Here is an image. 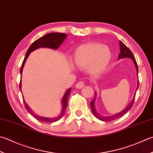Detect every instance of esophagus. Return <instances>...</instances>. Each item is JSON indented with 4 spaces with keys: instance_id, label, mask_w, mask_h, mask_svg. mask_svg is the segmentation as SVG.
<instances>
[{
    "instance_id": "34e87169",
    "label": "esophagus",
    "mask_w": 153,
    "mask_h": 153,
    "mask_svg": "<svg viewBox=\"0 0 153 153\" xmlns=\"http://www.w3.org/2000/svg\"><path fill=\"white\" fill-rule=\"evenodd\" d=\"M85 85V82L84 80H81V81H79L77 83L76 85V87L77 88H82Z\"/></svg>"
}]
</instances>
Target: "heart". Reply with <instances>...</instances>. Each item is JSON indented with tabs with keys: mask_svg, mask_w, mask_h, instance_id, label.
Returning <instances> with one entry per match:
<instances>
[{
	"mask_svg": "<svg viewBox=\"0 0 153 153\" xmlns=\"http://www.w3.org/2000/svg\"><path fill=\"white\" fill-rule=\"evenodd\" d=\"M111 60L109 48L96 42L86 43L79 46L74 54L73 61L76 67H88L89 73L99 74L108 67Z\"/></svg>",
	"mask_w": 153,
	"mask_h": 153,
	"instance_id": "obj_1",
	"label": "heart"
}]
</instances>
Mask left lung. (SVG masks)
<instances>
[{
    "label": "left lung",
    "instance_id": "1",
    "mask_svg": "<svg viewBox=\"0 0 153 153\" xmlns=\"http://www.w3.org/2000/svg\"><path fill=\"white\" fill-rule=\"evenodd\" d=\"M120 43V53L119 55V59H121V58H126V57H128V58H131L132 60H133L135 66H136V68H137V73H138V65H137V63L136 61V59H135L134 56L133 55V54L131 52V51L129 49V48L126 47V46L124 44V43L122 41H119ZM139 81H138V86L137 88V90L138 89V87H139ZM135 94H134V97L133 98V99H132V102L129 104V105L126 107V108L124 109L123 111H122L120 112L118 114H116L114 115H112V116L111 117H102L100 116V115L98 114L96 111L94 110V100H94H92L91 102V108H92V111H93V113L94 114V116L96 117L97 119H99L100 120H102V121H105V122H110L112 121V120H116L117 119H119V118L123 117L124 114H125L126 112H127L130 109L132 108V105H133L134 104V98H135ZM97 93H94V96H96Z\"/></svg>",
    "mask_w": 153,
    "mask_h": 153
}]
</instances>
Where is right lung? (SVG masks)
Here are the masks:
<instances>
[{"instance_id":"obj_1","label":"right lung","mask_w":153,"mask_h":153,"mask_svg":"<svg viewBox=\"0 0 153 153\" xmlns=\"http://www.w3.org/2000/svg\"><path fill=\"white\" fill-rule=\"evenodd\" d=\"M68 36V34H65V33H48L46 35L43 36L41 38H39L36 40V41H34L33 44H32L30 47L28 48V49L26 53L25 57L24 59V60H23L22 64L21 66V70H20V72H21V74L22 75V68L24 67V65L26 62V60L28 58V55H29L30 53L31 52H33V51L37 49L40 47H48V48H53V49H56L59 47V46L62 44V42L64 41L65 39ZM19 88H21V81L20 82V85H19ZM71 92V88L68 89L66 92L64 97L62 98V112L60 114L59 117H54V118H45V117H39L38 115H36L34 113V112L30 110V108L28 107V106L27 105V103L25 102V100H24V105L25 106L27 110L28 111V112L33 116L36 119L40 120V121L42 122H45V123H53V122H56L57 120H59L60 119H61L62 117L63 116V114H65V112L66 108L67 107V105H68V97L70 95V93Z\"/></svg>"}]
</instances>
